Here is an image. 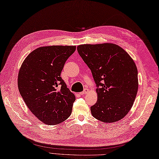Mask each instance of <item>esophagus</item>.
<instances>
[{
    "label": "esophagus",
    "instance_id": "1",
    "mask_svg": "<svg viewBox=\"0 0 159 159\" xmlns=\"http://www.w3.org/2000/svg\"><path fill=\"white\" fill-rule=\"evenodd\" d=\"M88 92V89H85V90H84L83 92H80V95H83V94H87Z\"/></svg>",
    "mask_w": 159,
    "mask_h": 159
}]
</instances>
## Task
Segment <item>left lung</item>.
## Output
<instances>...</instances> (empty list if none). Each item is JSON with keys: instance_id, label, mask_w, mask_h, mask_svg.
Returning <instances> with one entry per match:
<instances>
[{"instance_id": "obj_1", "label": "left lung", "mask_w": 159, "mask_h": 159, "mask_svg": "<svg viewBox=\"0 0 159 159\" xmlns=\"http://www.w3.org/2000/svg\"><path fill=\"white\" fill-rule=\"evenodd\" d=\"M77 52L91 70L98 100L90 107L93 117L104 123L121 120L132 107L138 89V69L117 44H82Z\"/></svg>"}]
</instances>
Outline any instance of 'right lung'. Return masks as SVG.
I'll return each mask as SVG.
<instances>
[{
  "label": "right lung",
  "mask_w": 159,
  "mask_h": 159,
  "mask_svg": "<svg viewBox=\"0 0 159 159\" xmlns=\"http://www.w3.org/2000/svg\"><path fill=\"white\" fill-rule=\"evenodd\" d=\"M75 49V46L40 47L26 57L19 71L20 94L31 112L45 124H59L71 114L75 97L61 73Z\"/></svg>",
  "instance_id": "1"
}]
</instances>
